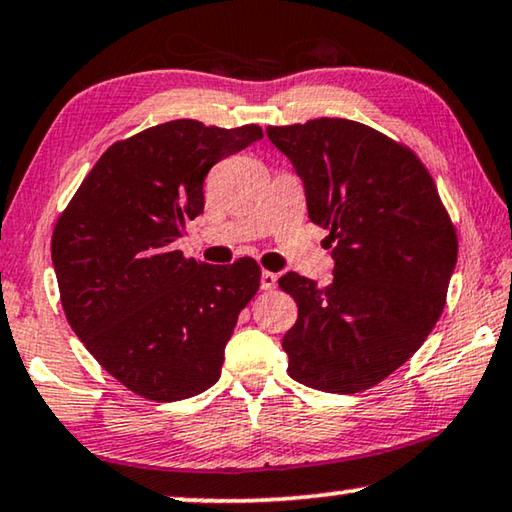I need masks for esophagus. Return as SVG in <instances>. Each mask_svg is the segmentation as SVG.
<instances>
[{"instance_id":"1","label":"esophagus","mask_w":512,"mask_h":512,"mask_svg":"<svg viewBox=\"0 0 512 512\" xmlns=\"http://www.w3.org/2000/svg\"><path fill=\"white\" fill-rule=\"evenodd\" d=\"M259 285H262V289H273L278 285V276H276V273H271V271H262Z\"/></svg>"}]
</instances>
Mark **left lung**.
Segmentation results:
<instances>
[{"label": "left lung", "instance_id": "obj_1", "mask_svg": "<svg viewBox=\"0 0 512 512\" xmlns=\"http://www.w3.org/2000/svg\"><path fill=\"white\" fill-rule=\"evenodd\" d=\"M303 181L308 216L329 230L333 280L289 271L299 305L282 338L289 377L317 391L358 393L407 363L446 305L457 234L414 151L349 119L269 126Z\"/></svg>", "mask_w": 512, "mask_h": 512}]
</instances>
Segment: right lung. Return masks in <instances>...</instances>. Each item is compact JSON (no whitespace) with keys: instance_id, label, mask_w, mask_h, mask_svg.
I'll return each mask as SVG.
<instances>
[{"instance_id":"add662e5","label":"right lung","mask_w":512,"mask_h":512,"mask_svg":"<svg viewBox=\"0 0 512 512\" xmlns=\"http://www.w3.org/2000/svg\"><path fill=\"white\" fill-rule=\"evenodd\" d=\"M255 124L167 121L114 142L52 234L61 305L89 354L128 391L177 402L220 377L225 345L259 289V266L186 259L177 243L204 211V177L262 140Z\"/></svg>"}]
</instances>
